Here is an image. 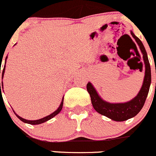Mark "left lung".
<instances>
[{
	"mask_svg": "<svg viewBox=\"0 0 156 156\" xmlns=\"http://www.w3.org/2000/svg\"><path fill=\"white\" fill-rule=\"evenodd\" d=\"M131 34L135 39L140 48V51L143 55V60L145 64V75H144L143 85L138 94L133 99L127 102L110 103L100 97L90 82L87 84V90L90 96L91 102L94 109L101 115L105 116L112 120L118 121V122L127 120L130 118L134 117L140 112L147 99V95L150 90V83H151V69H150V62L146 49L140 39L137 38L132 31H131Z\"/></svg>",
	"mask_w": 156,
	"mask_h": 156,
	"instance_id": "8db88e82",
	"label": "left lung"
}]
</instances>
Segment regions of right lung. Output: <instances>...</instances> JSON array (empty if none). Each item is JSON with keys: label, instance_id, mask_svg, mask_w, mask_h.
Wrapping results in <instances>:
<instances>
[{"label": "right lung", "instance_id": "add662e5", "mask_svg": "<svg viewBox=\"0 0 156 156\" xmlns=\"http://www.w3.org/2000/svg\"><path fill=\"white\" fill-rule=\"evenodd\" d=\"M6 59H7V57H6V59H5V64H6ZM4 72H5V65H4V69H3V72H2V78H3V76H4ZM0 73H1V72H0ZM1 87H2L3 89H4V87H3V82L2 83H0V93H1ZM1 95H2V94H1ZM63 99H62L61 103H60V106H59V108H57V109L55 111V112H53V113H52V114H51L50 115L47 116V117H45L42 118V119H37V120H27V119H24V118L19 117V116L18 115V114H16V113H15L14 111H13V112L15 113V114H16V117L19 118V119H20V120H22V122H25V123L31 124V125H39V124L43 123V122H46V121L49 120V119H51V118H53L54 117H55V116H56L57 114H58L59 113H60V111H61L62 108H63Z\"/></svg>", "mask_w": 156, "mask_h": 156}]
</instances>
